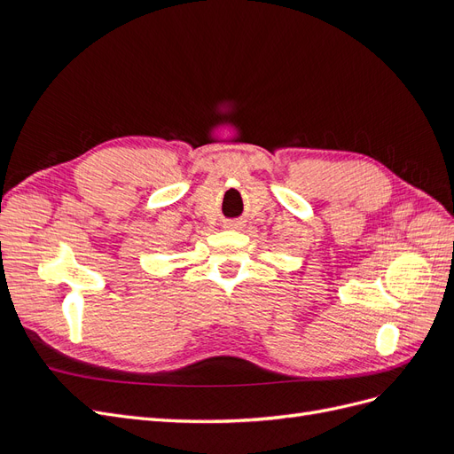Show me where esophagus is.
I'll return each instance as SVG.
<instances>
[{"instance_id":"34e87169","label":"esophagus","mask_w":454,"mask_h":454,"mask_svg":"<svg viewBox=\"0 0 454 454\" xmlns=\"http://www.w3.org/2000/svg\"><path fill=\"white\" fill-rule=\"evenodd\" d=\"M223 227L231 229V231H237V229H242V222H239V219H229V222H225Z\"/></svg>"}]
</instances>
